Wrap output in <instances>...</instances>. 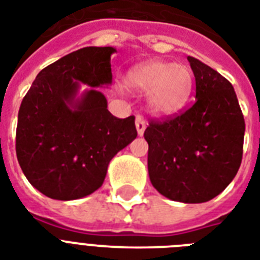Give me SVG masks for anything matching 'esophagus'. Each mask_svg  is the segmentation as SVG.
<instances>
[{
	"label": "esophagus",
	"mask_w": 260,
	"mask_h": 260,
	"mask_svg": "<svg viewBox=\"0 0 260 260\" xmlns=\"http://www.w3.org/2000/svg\"><path fill=\"white\" fill-rule=\"evenodd\" d=\"M136 131H138L139 136H143L144 131H146V121H144L143 117H140V116L136 117Z\"/></svg>",
	"instance_id": "1"
}]
</instances>
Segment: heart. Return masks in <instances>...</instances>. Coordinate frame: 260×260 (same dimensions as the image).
I'll use <instances>...</instances> for the list:
<instances>
[{"instance_id":"obj_1","label":"heart","mask_w":260,"mask_h":260,"mask_svg":"<svg viewBox=\"0 0 260 260\" xmlns=\"http://www.w3.org/2000/svg\"><path fill=\"white\" fill-rule=\"evenodd\" d=\"M126 86L138 93H147V106L152 114L170 117L181 112L193 90V73L181 63L152 59L131 69Z\"/></svg>"}]
</instances>
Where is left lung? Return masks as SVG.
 Returning <instances> with one entry per match:
<instances>
[{
    "label": "left lung",
    "mask_w": 260,
    "mask_h": 260,
    "mask_svg": "<svg viewBox=\"0 0 260 260\" xmlns=\"http://www.w3.org/2000/svg\"><path fill=\"white\" fill-rule=\"evenodd\" d=\"M196 78V102L165 121H151L148 175L169 200L201 204L214 198L238 174L244 117L234 86L201 60L187 56Z\"/></svg>",
    "instance_id": "left-lung-1"
}]
</instances>
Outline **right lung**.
I'll return each mask as SVG.
<instances>
[{"label": "right lung", "mask_w": 260, "mask_h": 260, "mask_svg": "<svg viewBox=\"0 0 260 260\" xmlns=\"http://www.w3.org/2000/svg\"><path fill=\"white\" fill-rule=\"evenodd\" d=\"M113 47H85L43 69L22 100L16 154L47 197L78 200L100 189L109 162L138 136L135 117L117 118L98 87L112 85ZM86 84L89 89L79 92Z\"/></svg>", "instance_id": "1"}]
</instances>
